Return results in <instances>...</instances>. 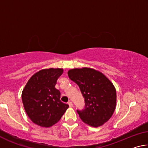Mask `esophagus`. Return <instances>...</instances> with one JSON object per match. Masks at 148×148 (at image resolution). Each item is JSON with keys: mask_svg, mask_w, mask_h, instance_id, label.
<instances>
[{"mask_svg": "<svg viewBox=\"0 0 148 148\" xmlns=\"http://www.w3.org/2000/svg\"><path fill=\"white\" fill-rule=\"evenodd\" d=\"M68 104L69 105L70 107H72V106H73V104H72V102H69V103H68Z\"/></svg>", "mask_w": 148, "mask_h": 148, "instance_id": "34e87169", "label": "esophagus"}]
</instances>
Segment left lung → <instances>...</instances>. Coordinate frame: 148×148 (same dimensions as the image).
I'll return each mask as SVG.
<instances>
[{"instance_id": "1", "label": "left lung", "mask_w": 148, "mask_h": 148, "mask_svg": "<svg viewBox=\"0 0 148 148\" xmlns=\"http://www.w3.org/2000/svg\"><path fill=\"white\" fill-rule=\"evenodd\" d=\"M68 76L79 86L85 107L77 110L85 123L97 127L110 119L116 106V91L113 84L101 72L93 69H71Z\"/></svg>"}]
</instances>
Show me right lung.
<instances>
[{
  "label": "right lung",
  "mask_w": 148,
  "mask_h": 148,
  "mask_svg": "<svg viewBox=\"0 0 148 148\" xmlns=\"http://www.w3.org/2000/svg\"><path fill=\"white\" fill-rule=\"evenodd\" d=\"M62 69L41 70L29 79L22 91V102L27 116L34 123L49 127L61 118L69 105L60 100L56 86Z\"/></svg>",
  "instance_id": "obj_1"
}]
</instances>
